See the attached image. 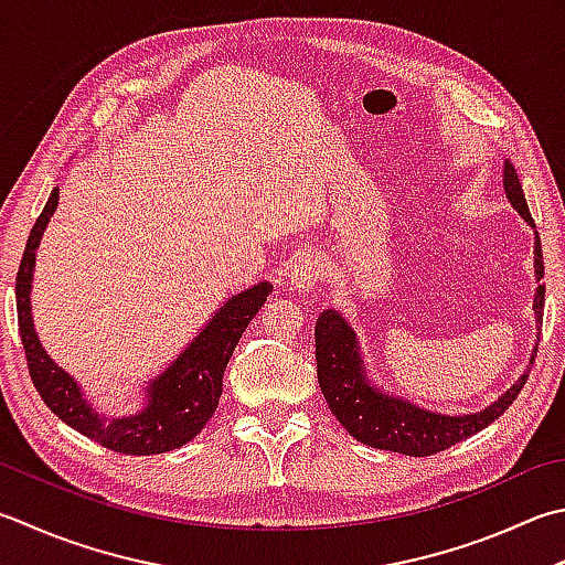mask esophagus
Instances as JSON below:
<instances>
[{
	"label": "esophagus",
	"instance_id": "esophagus-1",
	"mask_svg": "<svg viewBox=\"0 0 565 565\" xmlns=\"http://www.w3.org/2000/svg\"><path fill=\"white\" fill-rule=\"evenodd\" d=\"M322 278V260L317 253H302L300 258H295V265L290 270V282L300 290H312V285Z\"/></svg>",
	"mask_w": 565,
	"mask_h": 565
}]
</instances>
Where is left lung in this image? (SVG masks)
<instances>
[{
  "label": "left lung",
  "mask_w": 565,
  "mask_h": 565,
  "mask_svg": "<svg viewBox=\"0 0 565 565\" xmlns=\"http://www.w3.org/2000/svg\"><path fill=\"white\" fill-rule=\"evenodd\" d=\"M504 191L521 218L529 226H534V218L529 214L524 191H521L512 162H504ZM534 270L536 280L544 278V253H541L539 233L534 243ZM544 295L546 287L539 285L534 297V312L539 322L544 319ZM536 349L539 342L534 347V354H531V364H534ZM315 356L319 388L324 393L329 411L337 415V420L344 425L349 435H354L359 443L371 445V448L411 457L443 452L450 445L484 430L489 423H494L499 415L512 406L531 371L526 369L514 386L507 388L487 408L467 415H445L415 406L411 401L391 396L388 391L374 386L366 376V364L361 359L356 332L342 317V312L324 310L317 317Z\"/></svg>",
  "instance_id": "left-lung-1"
}]
</instances>
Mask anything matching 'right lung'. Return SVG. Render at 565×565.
<instances>
[{"instance_id":"right-lung-1","label":"right lung","mask_w":565,"mask_h":565,"mask_svg":"<svg viewBox=\"0 0 565 565\" xmlns=\"http://www.w3.org/2000/svg\"><path fill=\"white\" fill-rule=\"evenodd\" d=\"M58 206V186H53L44 211L29 233L24 255L17 273V315L19 334L24 344L29 374L39 396L58 418L85 438L103 448L122 455H159L194 440L214 415L221 391L223 371L236 349L241 334L273 292L270 282H258L228 302L209 319L206 327L191 339V344L147 386V401L137 413L103 415L95 411L73 376H68L44 347H41L34 319H31V280L41 236L49 218Z\"/></svg>"}]
</instances>
